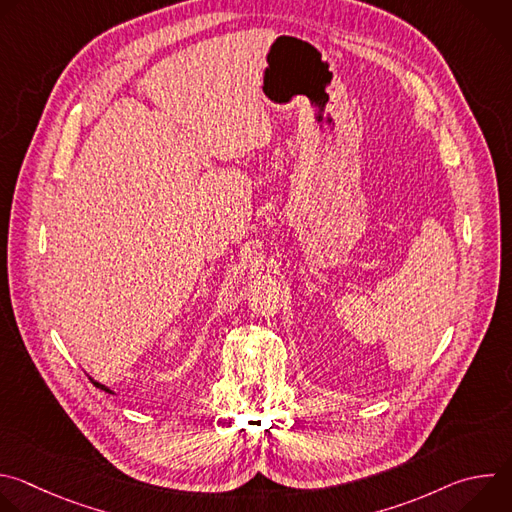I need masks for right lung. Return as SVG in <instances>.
<instances>
[{
  "instance_id": "right-lung-1",
  "label": "right lung",
  "mask_w": 512,
  "mask_h": 512,
  "mask_svg": "<svg viewBox=\"0 0 512 512\" xmlns=\"http://www.w3.org/2000/svg\"><path fill=\"white\" fill-rule=\"evenodd\" d=\"M89 379H91V381H93V385H95V387H97V389H101V391H105V393H109V395H115V393H113V391H111V389H109V387H105V385H103V383H99V381H95V379H93V377H89Z\"/></svg>"
}]
</instances>
